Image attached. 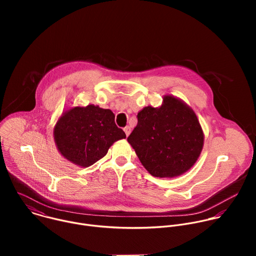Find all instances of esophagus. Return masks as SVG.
<instances>
[{
  "label": "esophagus",
  "mask_w": 256,
  "mask_h": 256,
  "mask_svg": "<svg viewBox=\"0 0 256 256\" xmlns=\"http://www.w3.org/2000/svg\"><path fill=\"white\" fill-rule=\"evenodd\" d=\"M124 132H126V136L130 134V128L128 126H126V128H124Z\"/></svg>",
  "instance_id": "1"
}]
</instances>
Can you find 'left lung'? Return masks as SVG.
Here are the masks:
<instances>
[{"mask_svg": "<svg viewBox=\"0 0 256 256\" xmlns=\"http://www.w3.org/2000/svg\"><path fill=\"white\" fill-rule=\"evenodd\" d=\"M136 118L128 142L151 175L175 177L194 165L202 150L204 132L188 104L166 95L160 107H144Z\"/></svg>", "mask_w": 256, "mask_h": 256, "instance_id": "obj_1", "label": "left lung"}]
</instances>
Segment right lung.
<instances>
[{
    "label": "right lung",
    "instance_id": "right-lung-1",
    "mask_svg": "<svg viewBox=\"0 0 256 256\" xmlns=\"http://www.w3.org/2000/svg\"><path fill=\"white\" fill-rule=\"evenodd\" d=\"M54 138L66 159L89 167L103 158L114 142L126 138V134L116 126L110 109L90 104L64 112L54 126Z\"/></svg>",
    "mask_w": 256,
    "mask_h": 256
}]
</instances>
